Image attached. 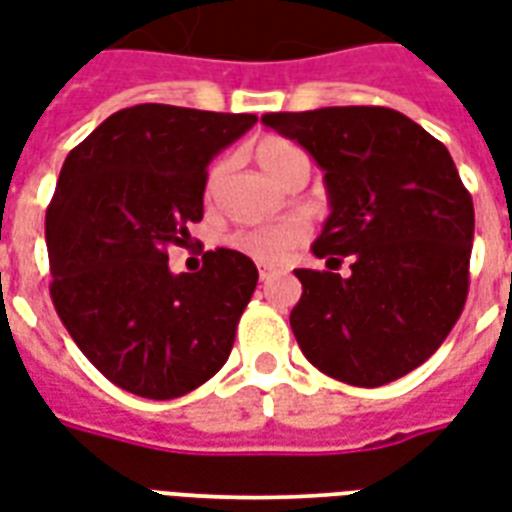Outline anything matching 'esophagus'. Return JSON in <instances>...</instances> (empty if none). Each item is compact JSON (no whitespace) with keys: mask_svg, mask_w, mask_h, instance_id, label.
Segmentation results:
<instances>
[{"mask_svg":"<svg viewBox=\"0 0 512 512\" xmlns=\"http://www.w3.org/2000/svg\"><path fill=\"white\" fill-rule=\"evenodd\" d=\"M274 274H277V271H274V268H260V282H266V279H271L274 277Z\"/></svg>","mask_w":512,"mask_h":512,"instance_id":"1","label":"esophagus"}]
</instances>
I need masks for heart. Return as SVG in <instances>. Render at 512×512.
<instances>
[{
    "instance_id": "heart-1",
    "label": "heart",
    "mask_w": 512,
    "mask_h": 512,
    "mask_svg": "<svg viewBox=\"0 0 512 512\" xmlns=\"http://www.w3.org/2000/svg\"><path fill=\"white\" fill-rule=\"evenodd\" d=\"M255 158L268 178L279 183L282 175L304 156H301L299 147L288 142V139L266 136V139H260L255 145ZM301 238H304V230H301L299 224L282 222L268 224V227H252V230H238V233L227 238V244L233 246L235 252L257 260V263H271L274 266V263L288 260L290 252L301 244Z\"/></svg>"
}]
</instances>
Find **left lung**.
Instances as JSON below:
<instances>
[{"label":"left lung","instance_id":"left-lung-1","mask_svg":"<svg viewBox=\"0 0 512 512\" xmlns=\"http://www.w3.org/2000/svg\"><path fill=\"white\" fill-rule=\"evenodd\" d=\"M260 120L315 158L332 208L312 244L329 271L296 268L301 354L351 386L403 378L436 354L469 293L474 205L450 150L386 106ZM343 256L348 278L333 274Z\"/></svg>","mask_w":512,"mask_h":512}]
</instances>
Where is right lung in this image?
Listing matches in <instances>:
<instances>
[{
    "instance_id": "obj_1",
    "label": "right lung",
    "mask_w": 512,
    "mask_h": 512,
    "mask_svg": "<svg viewBox=\"0 0 512 512\" xmlns=\"http://www.w3.org/2000/svg\"><path fill=\"white\" fill-rule=\"evenodd\" d=\"M257 123L167 104L106 117L62 164L46 211L51 301L82 354L131 395L172 400L233 351L257 268L235 249L169 271L202 219L208 164Z\"/></svg>"
}]
</instances>
